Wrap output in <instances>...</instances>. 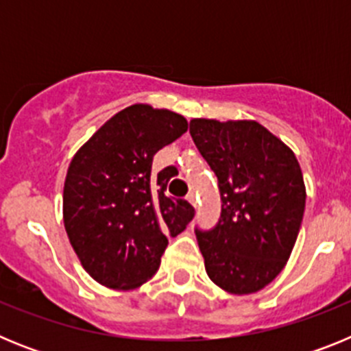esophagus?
I'll list each match as a JSON object with an SVG mask.
<instances>
[{"mask_svg":"<svg viewBox=\"0 0 351 351\" xmlns=\"http://www.w3.org/2000/svg\"><path fill=\"white\" fill-rule=\"evenodd\" d=\"M186 200H188V202H190L191 206H193V207H198V202H197V195H195L193 191H191V193H188V197H186Z\"/></svg>","mask_w":351,"mask_h":351,"instance_id":"obj_1","label":"esophagus"}]
</instances>
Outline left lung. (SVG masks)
Instances as JSON below:
<instances>
[{
    "instance_id": "obj_1",
    "label": "left lung",
    "mask_w": 351,
    "mask_h": 351,
    "mask_svg": "<svg viewBox=\"0 0 351 351\" xmlns=\"http://www.w3.org/2000/svg\"><path fill=\"white\" fill-rule=\"evenodd\" d=\"M195 145L218 178L221 214L195 228L210 280L244 295L267 287L290 258L306 188L291 149L256 121L193 119Z\"/></svg>"
}]
</instances>
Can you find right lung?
I'll return each mask as SVG.
<instances>
[{
    "mask_svg": "<svg viewBox=\"0 0 351 351\" xmlns=\"http://www.w3.org/2000/svg\"><path fill=\"white\" fill-rule=\"evenodd\" d=\"M188 130L167 108L132 105L101 126L71 160L63 191L70 244L93 280L132 290L151 280L169 244L193 219L188 200L167 197L176 170L151 176L153 156Z\"/></svg>",
    "mask_w": 351,
    "mask_h": 351,
    "instance_id": "right-lung-1",
    "label": "right lung"
}]
</instances>
